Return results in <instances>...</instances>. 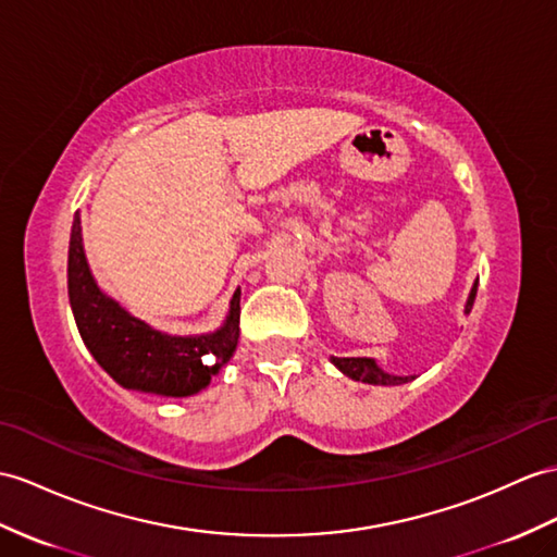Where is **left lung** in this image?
<instances>
[{"instance_id": "8db88e82", "label": "left lung", "mask_w": 557, "mask_h": 557, "mask_svg": "<svg viewBox=\"0 0 557 557\" xmlns=\"http://www.w3.org/2000/svg\"><path fill=\"white\" fill-rule=\"evenodd\" d=\"M474 295H478V283H474L472 290H470V297H468V302H466V314H470L472 302H474ZM331 361L345 375H349L351 381H361V383H371V385H401V383H409V377L389 375L373 359H366V357H343V359L341 357H333Z\"/></svg>"}]
</instances>
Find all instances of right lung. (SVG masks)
Returning <instances> with one entry per match:
<instances>
[{
    "label": "right lung",
    "instance_id": "1",
    "mask_svg": "<svg viewBox=\"0 0 557 557\" xmlns=\"http://www.w3.org/2000/svg\"><path fill=\"white\" fill-rule=\"evenodd\" d=\"M67 297L91 357L115 383L162 397H191L208 387L212 375L234 357L240 323V290L222 329L206 335H168L132 317L94 281L79 214L73 220L67 248Z\"/></svg>",
    "mask_w": 557,
    "mask_h": 557
}]
</instances>
